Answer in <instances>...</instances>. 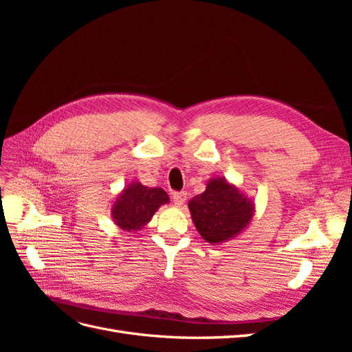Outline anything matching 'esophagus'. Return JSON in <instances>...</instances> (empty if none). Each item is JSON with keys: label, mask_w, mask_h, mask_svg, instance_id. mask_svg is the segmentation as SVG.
I'll list each match as a JSON object with an SVG mask.
<instances>
[{"label": "esophagus", "mask_w": 352, "mask_h": 352, "mask_svg": "<svg viewBox=\"0 0 352 352\" xmlns=\"http://www.w3.org/2000/svg\"><path fill=\"white\" fill-rule=\"evenodd\" d=\"M172 198L176 207H182L186 201V192H175Z\"/></svg>", "instance_id": "34e87169"}]
</instances>
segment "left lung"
I'll list each match as a JSON object with an SVG mask.
<instances>
[{"instance_id":"1","label":"left lung","mask_w":352,"mask_h":352,"mask_svg":"<svg viewBox=\"0 0 352 352\" xmlns=\"http://www.w3.org/2000/svg\"><path fill=\"white\" fill-rule=\"evenodd\" d=\"M188 208L201 238L211 245L236 238L255 212L254 201L221 176L208 179L204 192L190 199Z\"/></svg>"}]
</instances>
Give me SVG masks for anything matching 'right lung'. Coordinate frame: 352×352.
I'll return each instance as SVG.
<instances>
[{
	"label": "right lung",
	"mask_w": 352,
	"mask_h": 352,
	"mask_svg": "<svg viewBox=\"0 0 352 352\" xmlns=\"http://www.w3.org/2000/svg\"><path fill=\"white\" fill-rule=\"evenodd\" d=\"M168 201L164 189L148 188L140 180H132L113 202L111 219L116 226L135 233L148 225L155 211Z\"/></svg>",
	"instance_id": "add662e5"
}]
</instances>
